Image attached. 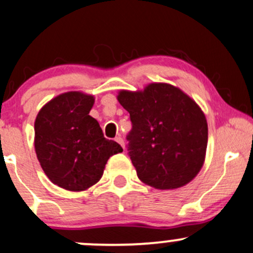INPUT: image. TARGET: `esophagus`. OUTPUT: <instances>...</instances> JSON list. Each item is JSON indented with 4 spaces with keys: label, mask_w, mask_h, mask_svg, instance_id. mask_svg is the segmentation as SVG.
Returning <instances> with one entry per match:
<instances>
[{
    "label": "esophagus",
    "mask_w": 253,
    "mask_h": 253,
    "mask_svg": "<svg viewBox=\"0 0 253 253\" xmlns=\"http://www.w3.org/2000/svg\"><path fill=\"white\" fill-rule=\"evenodd\" d=\"M115 140H116V142L119 143L120 145H121L122 148H125V143H124V139H122V138L120 137V135H119V137H116V138H115Z\"/></svg>",
    "instance_id": "1"
}]
</instances>
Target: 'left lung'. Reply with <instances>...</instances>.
<instances>
[{
  "label": "left lung",
  "mask_w": 253,
  "mask_h": 253,
  "mask_svg": "<svg viewBox=\"0 0 253 253\" xmlns=\"http://www.w3.org/2000/svg\"><path fill=\"white\" fill-rule=\"evenodd\" d=\"M118 99L132 122L127 150L138 178L156 189L189 183L203 167L207 148L209 129L199 105L167 84L121 91Z\"/></svg>",
  "instance_id": "left-lung-1"
}]
</instances>
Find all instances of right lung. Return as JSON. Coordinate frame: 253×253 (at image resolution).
Returning a JSON list of instances; mask_svg holds the SVG:
<instances>
[{
	"instance_id": "right-lung-1",
	"label": "right lung",
	"mask_w": 253,
	"mask_h": 253,
	"mask_svg": "<svg viewBox=\"0 0 253 253\" xmlns=\"http://www.w3.org/2000/svg\"><path fill=\"white\" fill-rule=\"evenodd\" d=\"M94 98L68 92L47 103L35 121V150L47 177L58 187L86 190L102 178L109 158L121 153L89 116Z\"/></svg>"
}]
</instances>
